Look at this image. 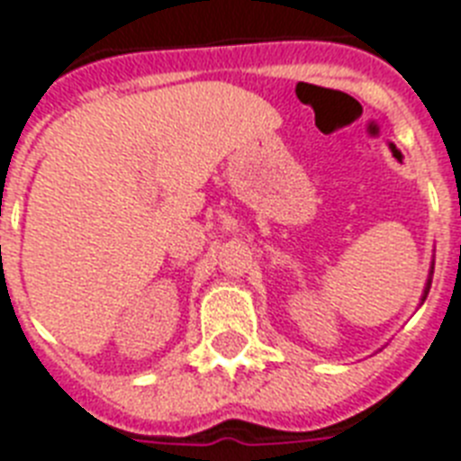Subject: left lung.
Listing matches in <instances>:
<instances>
[{
  "instance_id": "left-lung-1",
  "label": "left lung",
  "mask_w": 461,
  "mask_h": 461,
  "mask_svg": "<svg viewBox=\"0 0 461 461\" xmlns=\"http://www.w3.org/2000/svg\"><path fill=\"white\" fill-rule=\"evenodd\" d=\"M430 281H433V267H430V271H429V278H426V285H423V294H421V304H423V300H426V294H429V290H430Z\"/></svg>"
}]
</instances>
